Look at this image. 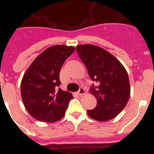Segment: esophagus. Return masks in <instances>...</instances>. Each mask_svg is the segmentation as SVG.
<instances>
[{"label": "esophagus", "instance_id": "esophagus-1", "mask_svg": "<svg viewBox=\"0 0 154 154\" xmlns=\"http://www.w3.org/2000/svg\"><path fill=\"white\" fill-rule=\"evenodd\" d=\"M85 93V90L82 88V87H81V88L79 89V90L78 91V95H79V96H82V95H84Z\"/></svg>", "mask_w": 154, "mask_h": 154}]
</instances>
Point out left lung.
<instances>
[{"label":"left lung","instance_id":"left-lung-1","mask_svg":"<svg viewBox=\"0 0 154 154\" xmlns=\"http://www.w3.org/2000/svg\"><path fill=\"white\" fill-rule=\"evenodd\" d=\"M78 55L86 67L92 80L90 92L97 105L87 113L97 121L110 120L124 109L130 96L129 77L123 65L109 51L93 45H79Z\"/></svg>","mask_w":154,"mask_h":154}]
</instances>
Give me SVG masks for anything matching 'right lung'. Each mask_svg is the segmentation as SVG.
<instances>
[{
    "mask_svg": "<svg viewBox=\"0 0 154 154\" xmlns=\"http://www.w3.org/2000/svg\"><path fill=\"white\" fill-rule=\"evenodd\" d=\"M73 46L58 45L48 48L35 58L23 76L21 93L24 107L37 120L53 123L65 114L72 95L58 88L59 72Z\"/></svg>",
    "mask_w": 154,
    "mask_h": 154,
    "instance_id": "add662e5",
    "label": "right lung"
}]
</instances>
